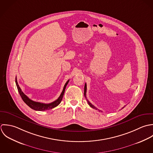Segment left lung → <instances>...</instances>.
<instances>
[{
  "label": "left lung",
  "instance_id": "8db88e82",
  "mask_svg": "<svg viewBox=\"0 0 153 153\" xmlns=\"http://www.w3.org/2000/svg\"><path fill=\"white\" fill-rule=\"evenodd\" d=\"M84 94H85V97L86 98V90H87V86H86V83H85V89H84ZM87 101H88V104L91 106V107H92V108H94V109H97L95 106H94L93 105H92V103L87 99ZM125 106H124L123 108H122V109L125 107Z\"/></svg>",
  "mask_w": 153,
  "mask_h": 153
}]
</instances>
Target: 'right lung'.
I'll list each match as a JSON object with an SVG mask.
<instances>
[{"mask_svg": "<svg viewBox=\"0 0 153 153\" xmlns=\"http://www.w3.org/2000/svg\"><path fill=\"white\" fill-rule=\"evenodd\" d=\"M69 82V80L65 83L63 90L61 92L60 96H59V97L55 101L50 103H40V102H35L31 100L28 96H27L22 91V90L21 89L18 82H17V79L16 77L15 79V82H16V85L17 86V89L18 91L19 92V93L21 96V97H22V100H24V102L28 106L31 108V109L35 110V111H46V110H49V109H51L56 106H57L61 102L64 93L65 92V88L68 84Z\"/></svg>", "mask_w": 153, "mask_h": 153, "instance_id": "right-lung-1", "label": "right lung"}]
</instances>
